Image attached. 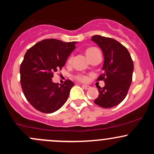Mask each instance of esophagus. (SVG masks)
Masks as SVG:
<instances>
[{
	"label": "esophagus",
	"instance_id": "obj_1",
	"mask_svg": "<svg viewBox=\"0 0 154 154\" xmlns=\"http://www.w3.org/2000/svg\"><path fill=\"white\" fill-rule=\"evenodd\" d=\"M82 87H83V88H85V89H89L90 88V86H87V85H82Z\"/></svg>",
	"mask_w": 154,
	"mask_h": 154
}]
</instances>
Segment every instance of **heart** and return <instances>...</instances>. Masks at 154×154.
I'll return each instance as SVG.
<instances>
[{
	"label": "heart",
	"instance_id": "b5f03b06",
	"mask_svg": "<svg viewBox=\"0 0 154 154\" xmlns=\"http://www.w3.org/2000/svg\"><path fill=\"white\" fill-rule=\"evenodd\" d=\"M95 50H97L95 48H88V49H87L86 51L87 57H88L90 55H91V54H92V53L94 52ZM71 58H70L69 60H68V62H71ZM78 79L80 80H81V81H86L87 77H85V76L80 75V76H79V77H78Z\"/></svg>",
	"mask_w": 154,
	"mask_h": 154
}]
</instances>
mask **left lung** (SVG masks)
Here are the masks:
<instances>
[{
	"mask_svg": "<svg viewBox=\"0 0 154 154\" xmlns=\"http://www.w3.org/2000/svg\"><path fill=\"white\" fill-rule=\"evenodd\" d=\"M91 41L101 49L103 54V73L98 80H103L105 86L99 87L98 97L94 103L103 108H111L122 103L127 96L133 78L134 66L127 49L111 38L94 35Z\"/></svg>",
	"mask_w": 154,
	"mask_h": 154,
	"instance_id": "left-lung-1",
	"label": "left lung"
}]
</instances>
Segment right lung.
I'll list each match as a JSON object with an SVG mask.
<instances>
[{
    "label": "right lung",
    "instance_id": "1",
    "mask_svg": "<svg viewBox=\"0 0 154 154\" xmlns=\"http://www.w3.org/2000/svg\"><path fill=\"white\" fill-rule=\"evenodd\" d=\"M77 42L44 39L26 52L20 67L21 85L24 96L35 109L52 113L66 102L74 83L67 80L60 85L54 83L52 77L65 66Z\"/></svg>",
    "mask_w": 154,
    "mask_h": 154
}]
</instances>
